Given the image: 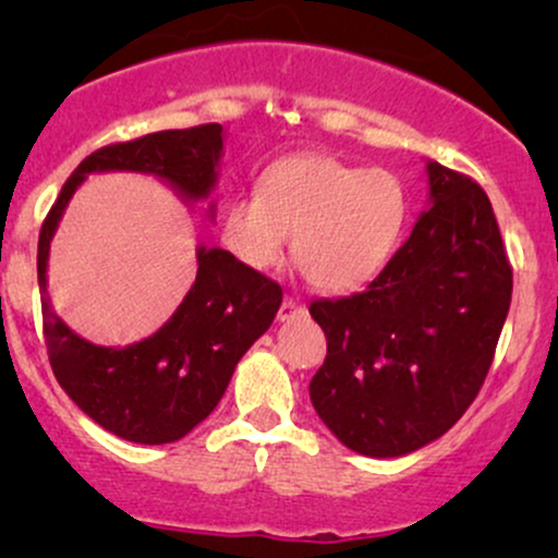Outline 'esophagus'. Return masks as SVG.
Listing matches in <instances>:
<instances>
[{
    "label": "esophagus",
    "mask_w": 558,
    "mask_h": 558,
    "mask_svg": "<svg viewBox=\"0 0 558 558\" xmlns=\"http://www.w3.org/2000/svg\"><path fill=\"white\" fill-rule=\"evenodd\" d=\"M301 312H304V306H301L293 296H286L283 304H280V310H278V319H283L286 323V319H293L296 315H301Z\"/></svg>",
    "instance_id": "34e87169"
}]
</instances>
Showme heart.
Instances as JSON below:
<instances>
[{"label":"heart","instance_id":"heart-1","mask_svg":"<svg viewBox=\"0 0 558 558\" xmlns=\"http://www.w3.org/2000/svg\"><path fill=\"white\" fill-rule=\"evenodd\" d=\"M407 220L393 172L306 155L270 165L259 194H241L222 217V241L243 265L272 270L293 233V262L319 291H351L383 270Z\"/></svg>","mask_w":558,"mask_h":558}]
</instances>
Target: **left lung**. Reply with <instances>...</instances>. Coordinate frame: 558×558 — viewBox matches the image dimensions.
<instances>
[{
    "mask_svg": "<svg viewBox=\"0 0 558 558\" xmlns=\"http://www.w3.org/2000/svg\"><path fill=\"white\" fill-rule=\"evenodd\" d=\"M427 172L430 207L373 283L310 304L328 338L312 403L364 457L417 451L462 417L509 315L511 265L488 194L440 162Z\"/></svg>",
    "mask_w": 558,
    "mask_h": 558,
    "instance_id": "left-lung-1",
    "label": "left lung"
}]
</instances>
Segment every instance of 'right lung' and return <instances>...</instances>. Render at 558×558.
<instances>
[{
    "mask_svg": "<svg viewBox=\"0 0 558 558\" xmlns=\"http://www.w3.org/2000/svg\"><path fill=\"white\" fill-rule=\"evenodd\" d=\"M220 151V123L101 146L73 170L38 233L44 341L57 383L88 417L133 444H172L209 417L235 364L270 328L283 288L230 252L202 246L196 280L175 315L146 341L107 349L83 341L49 310V241L88 172H155L189 198H204L215 185Z\"/></svg>",
    "mask_w": 558,
    "mask_h": 558,
    "instance_id": "add662e5",
    "label": "right lung"
}]
</instances>
